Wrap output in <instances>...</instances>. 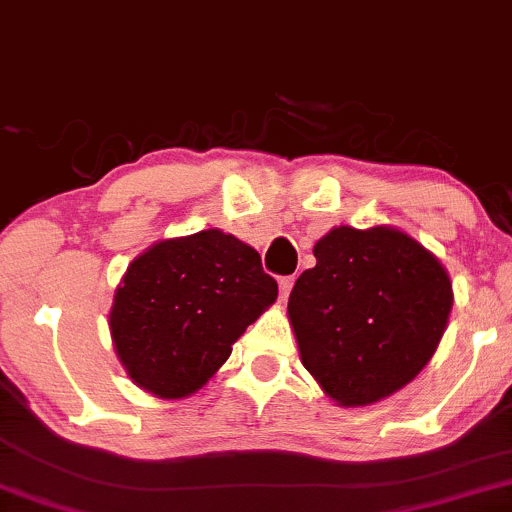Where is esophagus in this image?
Returning <instances> with one entry per match:
<instances>
[{
  "label": "esophagus",
  "instance_id": "esophagus-1",
  "mask_svg": "<svg viewBox=\"0 0 512 512\" xmlns=\"http://www.w3.org/2000/svg\"><path fill=\"white\" fill-rule=\"evenodd\" d=\"M291 288H293V276H281V279H279V295H281V300L288 298Z\"/></svg>",
  "mask_w": 512,
  "mask_h": 512
}]
</instances>
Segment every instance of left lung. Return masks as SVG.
Segmentation results:
<instances>
[{
	"label": "left lung",
	"mask_w": 512,
	"mask_h": 512,
	"mask_svg": "<svg viewBox=\"0 0 512 512\" xmlns=\"http://www.w3.org/2000/svg\"><path fill=\"white\" fill-rule=\"evenodd\" d=\"M288 298L300 360L326 396L360 408L427 367L446 331L453 286L443 264L393 226H336Z\"/></svg>",
	"instance_id": "1"
}]
</instances>
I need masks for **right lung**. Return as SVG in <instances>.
Here are the masks:
<instances>
[{"label":"right lung","instance_id":"1","mask_svg":"<svg viewBox=\"0 0 512 512\" xmlns=\"http://www.w3.org/2000/svg\"><path fill=\"white\" fill-rule=\"evenodd\" d=\"M276 295L260 252L231 233L159 240L135 257L114 293L116 355L135 386L157 398H186L217 374Z\"/></svg>","mask_w":512,"mask_h":512}]
</instances>
